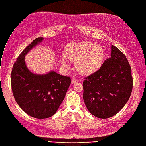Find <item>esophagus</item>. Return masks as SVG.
I'll list each match as a JSON object with an SVG mask.
<instances>
[{
    "label": "esophagus",
    "mask_w": 146,
    "mask_h": 146,
    "mask_svg": "<svg viewBox=\"0 0 146 146\" xmlns=\"http://www.w3.org/2000/svg\"><path fill=\"white\" fill-rule=\"evenodd\" d=\"M77 82H78V80L77 79H76V78H74L72 79V80H71V83H72V84H74V83H77Z\"/></svg>",
    "instance_id": "esophagus-1"
}]
</instances>
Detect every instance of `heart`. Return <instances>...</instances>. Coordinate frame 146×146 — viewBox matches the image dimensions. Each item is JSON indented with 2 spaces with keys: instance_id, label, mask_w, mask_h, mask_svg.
Here are the masks:
<instances>
[{
  "instance_id": "1",
  "label": "heart",
  "mask_w": 146,
  "mask_h": 146,
  "mask_svg": "<svg viewBox=\"0 0 146 146\" xmlns=\"http://www.w3.org/2000/svg\"><path fill=\"white\" fill-rule=\"evenodd\" d=\"M104 57V50L100 44L85 41L72 44L60 55V62L63 69L70 67L68 60L75 62L76 70L83 75L96 72L101 66Z\"/></svg>"
}]
</instances>
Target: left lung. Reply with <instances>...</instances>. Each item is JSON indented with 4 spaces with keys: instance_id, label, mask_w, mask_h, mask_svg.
I'll return each mask as SVG.
<instances>
[{
    "instance_id": "8db88e82",
    "label": "left lung",
    "mask_w": 146,
    "mask_h": 146,
    "mask_svg": "<svg viewBox=\"0 0 146 146\" xmlns=\"http://www.w3.org/2000/svg\"><path fill=\"white\" fill-rule=\"evenodd\" d=\"M110 55L83 83L85 105L90 113L100 119H108L119 113L132 90L131 68L126 56L113 45Z\"/></svg>"
}]
</instances>
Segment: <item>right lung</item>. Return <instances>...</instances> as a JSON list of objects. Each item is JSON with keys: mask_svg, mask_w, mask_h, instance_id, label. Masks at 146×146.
<instances>
[{"mask_svg": "<svg viewBox=\"0 0 146 146\" xmlns=\"http://www.w3.org/2000/svg\"><path fill=\"white\" fill-rule=\"evenodd\" d=\"M43 40V37L36 38L22 51L13 66L11 76L16 102L28 115L40 119L50 117L55 114L71 82L70 77L53 70L38 74L27 68L25 56Z\"/></svg>", "mask_w": 146, "mask_h": 146, "instance_id": "right-lung-1", "label": "right lung"}]
</instances>
